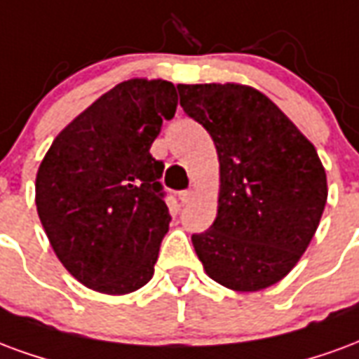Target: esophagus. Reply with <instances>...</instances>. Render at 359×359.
<instances>
[{
  "instance_id": "obj_1",
  "label": "esophagus",
  "mask_w": 359,
  "mask_h": 359,
  "mask_svg": "<svg viewBox=\"0 0 359 359\" xmlns=\"http://www.w3.org/2000/svg\"><path fill=\"white\" fill-rule=\"evenodd\" d=\"M193 198H195V191L193 189H185L180 193V201H182V205H189Z\"/></svg>"
}]
</instances>
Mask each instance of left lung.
Wrapping results in <instances>:
<instances>
[{
    "label": "left lung",
    "instance_id": "obj_1",
    "mask_svg": "<svg viewBox=\"0 0 359 359\" xmlns=\"http://www.w3.org/2000/svg\"><path fill=\"white\" fill-rule=\"evenodd\" d=\"M180 104L210 133L219 161L216 219L191 237L206 276L239 292L297 266L327 203L318 151L271 99L241 83H180Z\"/></svg>",
    "mask_w": 359,
    "mask_h": 359
}]
</instances>
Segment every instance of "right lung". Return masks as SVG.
Returning a JSON list of instances; mask_svg holds the SVG:
<instances>
[{"instance_id":"obj_1","label":"right lung","mask_w":359,"mask_h":359,"mask_svg":"<svg viewBox=\"0 0 359 359\" xmlns=\"http://www.w3.org/2000/svg\"><path fill=\"white\" fill-rule=\"evenodd\" d=\"M176 86L133 78L62 130L36 176L38 216L70 276L97 292L128 294L151 281L170 212L164 164L149 149L174 118Z\"/></svg>"}]
</instances>
